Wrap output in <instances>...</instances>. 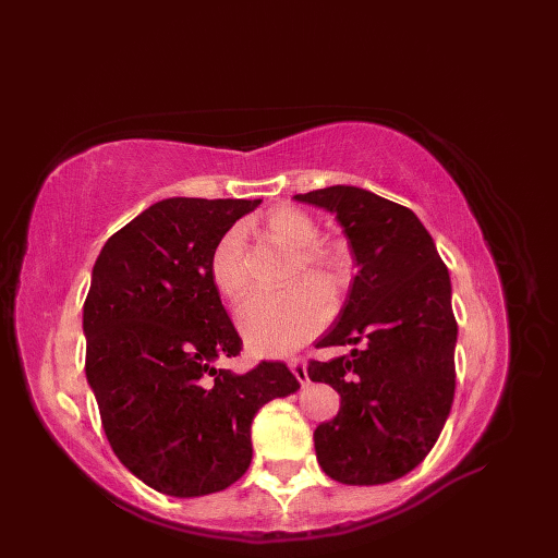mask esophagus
Instances as JSON below:
<instances>
[{
  "mask_svg": "<svg viewBox=\"0 0 558 558\" xmlns=\"http://www.w3.org/2000/svg\"><path fill=\"white\" fill-rule=\"evenodd\" d=\"M289 368H291V373L296 375V379H299L301 385H307V383H310L307 366H305V362H303L301 357H291V360H289Z\"/></svg>",
  "mask_w": 558,
  "mask_h": 558,
  "instance_id": "34e87169",
  "label": "esophagus"
}]
</instances>
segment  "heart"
Here are the masks:
<instances>
[{"label":"heart","instance_id":"obj_1","mask_svg":"<svg viewBox=\"0 0 558 558\" xmlns=\"http://www.w3.org/2000/svg\"><path fill=\"white\" fill-rule=\"evenodd\" d=\"M267 238L287 251H294L291 282L303 274L330 291H337L343 274L339 253L316 242L318 228L314 219L291 205L274 208L262 221ZM210 278L219 294L238 301L248 289L244 259V230L234 226L226 230L210 255ZM330 314L328 294L314 282H299L284 294H255L238 312V326L248 348L264 357H278L310 341Z\"/></svg>","mask_w":558,"mask_h":558}]
</instances>
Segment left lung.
<instances>
[{
	"label": "left lung",
	"mask_w": 558,
	"mask_h": 558,
	"mask_svg": "<svg viewBox=\"0 0 558 558\" xmlns=\"http://www.w3.org/2000/svg\"><path fill=\"white\" fill-rule=\"evenodd\" d=\"M337 217L357 276L335 326L316 348L350 355L310 362L312 383L341 396L339 414L314 429L316 459L341 484L375 486L427 457L454 398L452 287L421 219L353 185L294 196Z\"/></svg>",
	"instance_id": "8db88e82"
}]
</instances>
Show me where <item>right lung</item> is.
<instances>
[{"label": "right lung", "mask_w": 558, "mask_h": 558, "mask_svg": "<svg viewBox=\"0 0 558 558\" xmlns=\"http://www.w3.org/2000/svg\"><path fill=\"white\" fill-rule=\"evenodd\" d=\"M262 201L154 203L104 244L83 305L85 375L108 444L146 486L173 497L228 488L251 465L262 404L301 385L282 362L219 368L242 339L210 278V255Z\"/></svg>", "instance_id": "obj_1"}]
</instances>
